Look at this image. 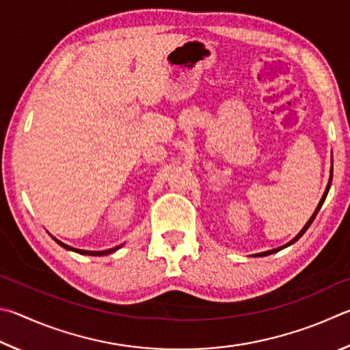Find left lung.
<instances>
[{"label": "left lung", "instance_id": "1", "mask_svg": "<svg viewBox=\"0 0 350 350\" xmlns=\"http://www.w3.org/2000/svg\"><path fill=\"white\" fill-rule=\"evenodd\" d=\"M332 174H334V161H332V165H330V176H329V183H327V186H326V191H324V193H323V197H321V200H320V203H318V206H317V209H315V212H314V213H312V217L309 218V221L304 224V228H303L301 230H299V234H298V235H297L295 238H293V240H291L289 243H286V244H284V246H281V247H277V249H272V250H266V252H261V254H255L254 256H266V255H271V254H275V252H280V250H281V249H284V247H289V246H292V244H293V243H295V241H298V240H299V238H301V237H303V234H304V232L309 229V226H310V224H312V221H314V219H315V217H317V213H318V211H320V209H321V206H323V203H324V200H326V197H327V192H329V189H330V183H332Z\"/></svg>", "mask_w": 350, "mask_h": 350}]
</instances>
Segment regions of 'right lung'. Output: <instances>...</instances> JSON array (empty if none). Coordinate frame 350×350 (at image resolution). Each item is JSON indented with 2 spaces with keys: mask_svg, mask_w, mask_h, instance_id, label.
Segmentation results:
<instances>
[{
  "mask_svg": "<svg viewBox=\"0 0 350 350\" xmlns=\"http://www.w3.org/2000/svg\"><path fill=\"white\" fill-rule=\"evenodd\" d=\"M52 237V235H51ZM55 241H57L61 247H64V249H67V250H72V252H77V254H81V255H90V256H103V255H110V254H113L115 250H118L120 247H122L124 246V244H120V246H115V247H112V249H106V250H83V249H75V247H72V246H67V244H64L63 241H59V240H57V238L55 237H52Z\"/></svg>",
  "mask_w": 350,
  "mask_h": 350,
  "instance_id": "1",
  "label": "right lung"
}]
</instances>
